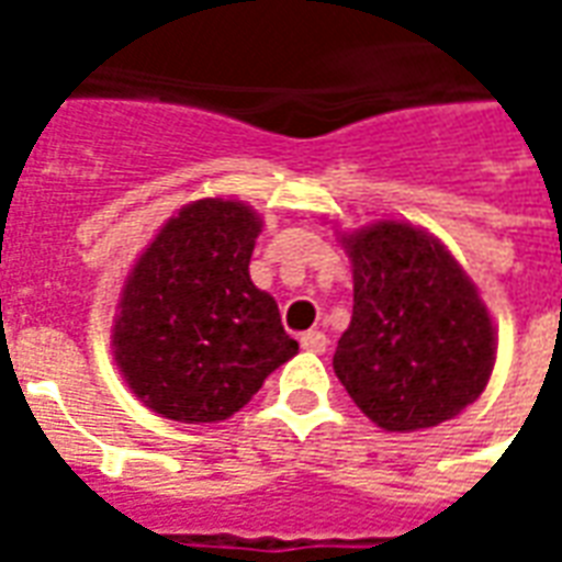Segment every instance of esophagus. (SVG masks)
I'll use <instances>...</instances> for the list:
<instances>
[{"label":"esophagus","mask_w":562,"mask_h":562,"mask_svg":"<svg viewBox=\"0 0 562 562\" xmlns=\"http://www.w3.org/2000/svg\"><path fill=\"white\" fill-rule=\"evenodd\" d=\"M301 346H304L306 352H325L328 349V337L322 330H306V334H301Z\"/></svg>","instance_id":"esophagus-1"}]
</instances>
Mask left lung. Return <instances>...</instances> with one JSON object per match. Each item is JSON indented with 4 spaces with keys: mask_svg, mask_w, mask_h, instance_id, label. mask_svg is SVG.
Segmentation results:
<instances>
[{
    "mask_svg": "<svg viewBox=\"0 0 562 562\" xmlns=\"http://www.w3.org/2000/svg\"><path fill=\"white\" fill-rule=\"evenodd\" d=\"M352 322L334 373L355 406L391 434L454 418L491 379L496 328L475 282L434 234L382 220L342 234Z\"/></svg>",
    "mask_w": 562,
    "mask_h": 562,
    "instance_id": "obj_1",
    "label": "left lung"
}]
</instances>
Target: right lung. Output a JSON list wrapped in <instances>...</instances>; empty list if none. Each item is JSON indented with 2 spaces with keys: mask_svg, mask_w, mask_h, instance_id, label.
Returning a JSON list of instances; mask_svg holds the SVG:
<instances>
[{
  "mask_svg": "<svg viewBox=\"0 0 562 562\" xmlns=\"http://www.w3.org/2000/svg\"><path fill=\"white\" fill-rule=\"evenodd\" d=\"M261 220L201 198L177 210L126 277L111 346L132 394L161 418H232L297 355L280 306L249 280Z\"/></svg>",
  "mask_w": 562,
  "mask_h": 562,
  "instance_id": "add662e5",
  "label": "right lung"
}]
</instances>
